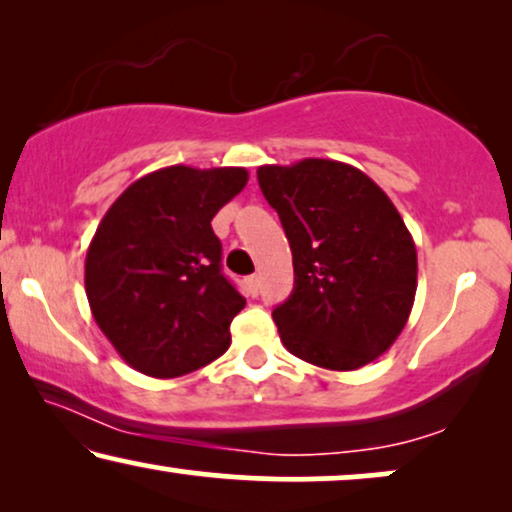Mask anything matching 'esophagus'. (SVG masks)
I'll return each instance as SVG.
<instances>
[{"instance_id": "esophagus-1", "label": "esophagus", "mask_w": 512, "mask_h": 512, "mask_svg": "<svg viewBox=\"0 0 512 512\" xmlns=\"http://www.w3.org/2000/svg\"><path fill=\"white\" fill-rule=\"evenodd\" d=\"M244 286H247V293L251 298H256L258 296V291H261V277L258 275H251V277H247L244 279Z\"/></svg>"}]
</instances>
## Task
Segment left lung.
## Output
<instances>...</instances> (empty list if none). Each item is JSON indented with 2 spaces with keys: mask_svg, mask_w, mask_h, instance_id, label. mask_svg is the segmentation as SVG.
<instances>
[{
  "mask_svg": "<svg viewBox=\"0 0 512 512\" xmlns=\"http://www.w3.org/2000/svg\"><path fill=\"white\" fill-rule=\"evenodd\" d=\"M256 174L293 254V291L272 312L284 347L328 370L375 361L408 324L417 291V249L394 202L338 160Z\"/></svg>",
  "mask_w": 512,
  "mask_h": 512,
  "instance_id": "1",
  "label": "left lung"
}]
</instances>
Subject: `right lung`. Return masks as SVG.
<instances>
[{
    "instance_id": "obj_1",
    "label": "right lung",
    "mask_w": 512,
    "mask_h": 512,
    "mask_svg": "<svg viewBox=\"0 0 512 512\" xmlns=\"http://www.w3.org/2000/svg\"><path fill=\"white\" fill-rule=\"evenodd\" d=\"M247 179L244 167H163L125 188L97 226L90 312L139 373L170 380L230 347V321L247 300L221 272L212 219Z\"/></svg>"
}]
</instances>
